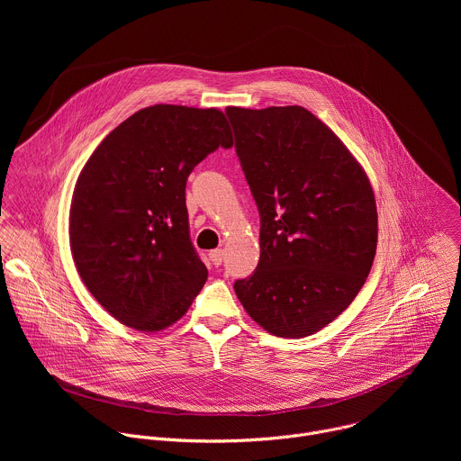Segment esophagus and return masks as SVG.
<instances>
[{
  "label": "esophagus",
  "instance_id": "obj_1",
  "mask_svg": "<svg viewBox=\"0 0 461 461\" xmlns=\"http://www.w3.org/2000/svg\"><path fill=\"white\" fill-rule=\"evenodd\" d=\"M210 258H212L215 267H221L222 260H224V251L222 249H213V251H210Z\"/></svg>",
  "mask_w": 461,
  "mask_h": 461
}]
</instances>
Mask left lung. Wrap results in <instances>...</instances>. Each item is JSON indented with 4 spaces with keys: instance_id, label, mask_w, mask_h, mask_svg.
<instances>
[{
    "instance_id": "left-lung-1",
    "label": "left lung",
    "mask_w": 461,
    "mask_h": 461,
    "mask_svg": "<svg viewBox=\"0 0 461 461\" xmlns=\"http://www.w3.org/2000/svg\"><path fill=\"white\" fill-rule=\"evenodd\" d=\"M235 151L260 215V258L233 288L248 315L279 338H306L359 294L377 246L366 173L301 105L228 107Z\"/></svg>"
}]
</instances>
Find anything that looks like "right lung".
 <instances>
[{
  "label": "right lung",
  "instance_id": "1",
  "mask_svg": "<svg viewBox=\"0 0 461 461\" xmlns=\"http://www.w3.org/2000/svg\"><path fill=\"white\" fill-rule=\"evenodd\" d=\"M231 146L219 109L158 104L114 127L84 166L71 251L87 290L122 324L164 330L203 290L208 268L189 239L185 182L210 153Z\"/></svg>",
  "mask_w": 461,
  "mask_h": 461
}]
</instances>
